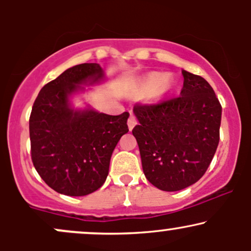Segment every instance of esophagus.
Returning <instances> with one entry per match:
<instances>
[{
  "mask_svg": "<svg viewBox=\"0 0 251 251\" xmlns=\"http://www.w3.org/2000/svg\"><path fill=\"white\" fill-rule=\"evenodd\" d=\"M127 125H128V129L129 131H132L133 129V127L135 125H137V120H135V118L133 116H131L128 118L127 120Z\"/></svg>",
  "mask_w": 251,
  "mask_h": 251,
  "instance_id": "1",
  "label": "esophagus"
}]
</instances>
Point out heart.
<instances>
[{"mask_svg":"<svg viewBox=\"0 0 251 251\" xmlns=\"http://www.w3.org/2000/svg\"><path fill=\"white\" fill-rule=\"evenodd\" d=\"M175 86V77L162 72H150L139 79L135 85V92L142 97L151 94V99L159 101L165 98Z\"/></svg>","mask_w":251,"mask_h":251,"instance_id":"1","label":"heart"}]
</instances>
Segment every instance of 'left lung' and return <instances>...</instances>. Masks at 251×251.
<instances>
[{
	"instance_id": "obj_1",
	"label": "left lung",
	"mask_w": 251,
	"mask_h": 251,
	"mask_svg": "<svg viewBox=\"0 0 251 251\" xmlns=\"http://www.w3.org/2000/svg\"><path fill=\"white\" fill-rule=\"evenodd\" d=\"M181 74L179 97L133 108L139 125L132 133L144 175L155 188L170 192L201 179L220 142L222 106L214 89L200 75L184 70Z\"/></svg>"
}]
</instances>
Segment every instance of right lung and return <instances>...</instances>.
I'll list each match as a JSON object with an SVG mask.
<instances>
[{
    "mask_svg": "<svg viewBox=\"0 0 251 251\" xmlns=\"http://www.w3.org/2000/svg\"><path fill=\"white\" fill-rule=\"evenodd\" d=\"M106 74L99 63L73 66L40 91L29 119L31 160L48 186L66 196H86L105 183L118 142L127 133L128 112L101 113L73 98L85 86L100 85Z\"/></svg>",
    "mask_w": 251,
    "mask_h": 251,
    "instance_id": "obj_1",
    "label": "right lung"
}]
</instances>
